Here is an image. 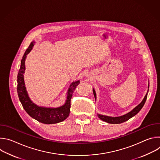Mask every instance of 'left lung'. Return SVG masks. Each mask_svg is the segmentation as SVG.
<instances>
[{
    "instance_id": "left-lung-1",
    "label": "left lung",
    "mask_w": 160,
    "mask_h": 160,
    "mask_svg": "<svg viewBox=\"0 0 160 160\" xmlns=\"http://www.w3.org/2000/svg\"><path fill=\"white\" fill-rule=\"evenodd\" d=\"M149 88V83L148 84V88ZM148 92L144 97V98L143 99V100L142 101V102L138 105L135 108H133L131 111L128 112V113L125 114L124 115L120 116V117H109V116H106V115H99V114H98V117L102 120V121H104L108 123H111V124H118V123H123L127 120H128L130 118H132L133 117H134L135 115H137L140 111L141 109L142 108V107L144 106L146 99H147V96H148ZM93 93H94V98L96 100V91L94 90V88H93Z\"/></svg>"
}]
</instances>
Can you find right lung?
<instances>
[{
	"label": "right lung",
	"instance_id": "1",
	"mask_svg": "<svg viewBox=\"0 0 160 160\" xmlns=\"http://www.w3.org/2000/svg\"><path fill=\"white\" fill-rule=\"evenodd\" d=\"M35 42H32L29 47L25 51L21 61V66L18 74L17 91L19 101L28 115L36 120L45 124H54L64 121L70 115L71 107V99L73 93L80 83V80L73 82L71 83L68 90V94L65 104L58 108H45L37 106L30 99L26 90L24 75L25 71V59L27 55L32 49Z\"/></svg>",
	"mask_w": 160,
	"mask_h": 160
}]
</instances>
